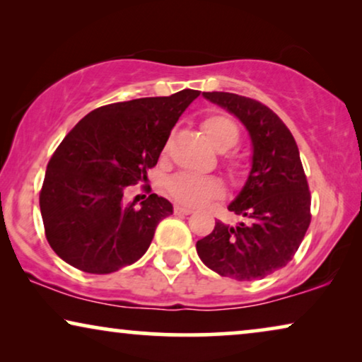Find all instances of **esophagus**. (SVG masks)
<instances>
[{
	"mask_svg": "<svg viewBox=\"0 0 362 362\" xmlns=\"http://www.w3.org/2000/svg\"><path fill=\"white\" fill-rule=\"evenodd\" d=\"M191 212H192L191 207H186V206H181V204H176L175 206V214L187 216V214H191Z\"/></svg>",
	"mask_w": 362,
	"mask_h": 362,
	"instance_id": "esophagus-1",
	"label": "esophagus"
}]
</instances>
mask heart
<instances>
[{"instance_id":"b5f03b06","label":"heart","mask_w":362,"mask_h":362,"mask_svg":"<svg viewBox=\"0 0 362 362\" xmlns=\"http://www.w3.org/2000/svg\"><path fill=\"white\" fill-rule=\"evenodd\" d=\"M202 130L212 145L221 151L234 148L240 138V128L234 118L221 112L209 113L202 118ZM226 168L232 177H237L242 173L244 161L237 155H227ZM166 189L181 204L197 206L212 197H219L224 187L216 177H201L189 173H180L168 180Z\"/></svg>"}]
</instances>
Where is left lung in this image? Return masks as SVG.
<instances>
[{"label": "left lung", "mask_w": 362, "mask_h": 362, "mask_svg": "<svg viewBox=\"0 0 362 362\" xmlns=\"http://www.w3.org/2000/svg\"><path fill=\"white\" fill-rule=\"evenodd\" d=\"M250 133L254 156L244 189L229 211L244 216L234 227L216 222L197 240V255L216 274L239 281L260 280L293 259L311 222V196L291 132L274 110L254 98L204 92Z\"/></svg>", "instance_id": "left-lung-1"}]
</instances>
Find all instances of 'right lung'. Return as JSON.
I'll return each mask as SVG.
<instances>
[{"label":"right lung","mask_w":362,"mask_h":362,"mask_svg":"<svg viewBox=\"0 0 362 362\" xmlns=\"http://www.w3.org/2000/svg\"><path fill=\"white\" fill-rule=\"evenodd\" d=\"M199 90L98 107L54 151L39 192L46 239L69 265L112 274L145 254L171 202L150 194L123 206L125 187L146 181L173 127Z\"/></svg>","instance_id":"obj_1"}]
</instances>
